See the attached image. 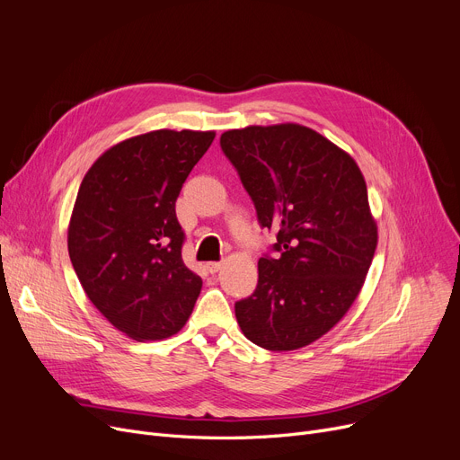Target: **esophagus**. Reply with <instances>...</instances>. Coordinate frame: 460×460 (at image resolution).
<instances>
[{
  "mask_svg": "<svg viewBox=\"0 0 460 460\" xmlns=\"http://www.w3.org/2000/svg\"><path fill=\"white\" fill-rule=\"evenodd\" d=\"M222 267H224V262H208V264H207V270H208L210 274H216V272L222 270Z\"/></svg>",
  "mask_w": 460,
  "mask_h": 460,
  "instance_id": "obj_1",
  "label": "esophagus"
}]
</instances>
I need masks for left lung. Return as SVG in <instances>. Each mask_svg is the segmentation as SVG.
Instances as JSON below:
<instances>
[{"label":"left lung","instance_id":"left-lung-1","mask_svg":"<svg viewBox=\"0 0 460 460\" xmlns=\"http://www.w3.org/2000/svg\"><path fill=\"white\" fill-rule=\"evenodd\" d=\"M255 205L276 229L252 296L234 304L240 330L267 350L317 341L356 300L376 250V224L356 162L302 125L246 127L220 137Z\"/></svg>","mask_w":460,"mask_h":460}]
</instances>
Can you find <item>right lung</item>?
Listing matches in <instances>:
<instances>
[{"label": "right lung", "mask_w": 460, "mask_h": 460, "mask_svg": "<svg viewBox=\"0 0 460 460\" xmlns=\"http://www.w3.org/2000/svg\"><path fill=\"white\" fill-rule=\"evenodd\" d=\"M214 132L155 130L120 141L85 173L68 255L87 298L136 341L177 333L201 293L182 261L175 201Z\"/></svg>", "instance_id": "add662e5"}]
</instances>
